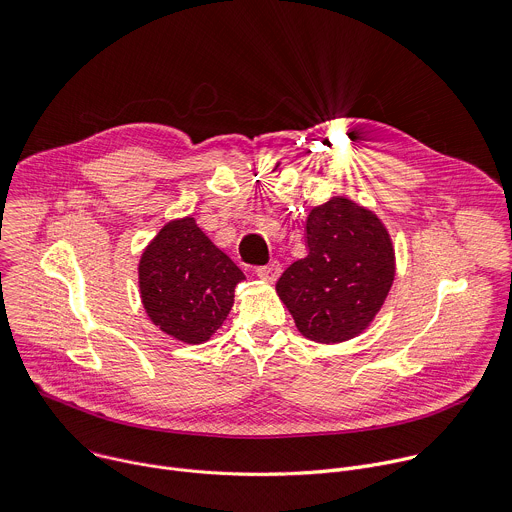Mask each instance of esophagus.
I'll use <instances>...</instances> for the list:
<instances>
[{
	"label": "esophagus",
	"mask_w": 512,
	"mask_h": 512,
	"mask_svg": "<svg viewBox=\"0 0 512 512\" xmlns=\"http://www.w3.org/2000/svg\"><path fill=\"white\" fill-rule=\"evenodd\" d=\"M282 272V266L278 262H270L268 266H262L258 268V276L264 280V282H276L278 276Z\"/></svg>",
	"instance_id": "1"
}]
</instances>
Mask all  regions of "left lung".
<instances>
[{"label": "left lung", "instance_id": "1", "mask_svg": "<svg viewBox=\"0 0 512 512\" xmlns=\"http://www.w3.org/2000/svg\"><path fill=\"white\" fill-rule=\"evenodd\" d=\"M309 254L292 262L276 292L302 337L335 345L361 335L395 278L391 236L375 212L333 195L306 218Z\"/></svg>", "mask_w": 512, "mask_h": 512}]
</instances>
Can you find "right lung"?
<instances>
[{
    "label": "right lung",
    "mask_w": 512,
    "mask_h": 512,
    "mask_svg": "<svg viewBox=\"0 0 512 512\" xmlns=\"http://www.w3.org/2000/svg\"><path fill=\"white\" fill-rule=\"evenodd\" d=\"M246 276L195 218L167 222L139 260V292L155 327L175 341L199 345L224 325L234 290Z\"/></svg>",
    "instance_id": "add662e5"
}]
</instances>
